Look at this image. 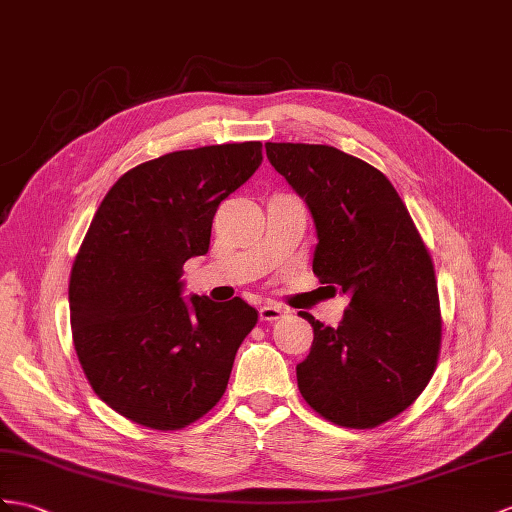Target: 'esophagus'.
I'll return each instance as SVG.
<instances>
[{
	"mask_svg": "<svg viewBox=\"0 0 512 512\" xmlns=\"http://www.w3.org/2000/svg\"><path fill=\"white\" fill-rule=\"evenodd\" d=\"M286 310L280 306V304H273V302H267L258 308V317L263 321H276L280 317H284Z\"/></svg>",
	"mask_w": 512,
	"mask_h": 512,
	"instance_id": "1",
	"label": "esophagus"
}]
</instances>
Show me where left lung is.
I'll return each instance as SVG.
<instances>
[{
	"label": "left lung",
	"instance_id": "left-lung-1",
	"mask_svg": "<svg viewBox=\"0 0 512 512\" xmlns=\"http://www.w3.org/2000/svg\"><path fill=\"white\" fill-rule=\"evenodd\" d=\"M317 230L313 271L350 295L339 328L313 326L297 365L308 406L343 428H376L426 389L441 347L432 258L384 173L330 145L265 143Z\"/></svg>",
	"mask_w": 512,
	"mask_h": 512
}]
</instances>
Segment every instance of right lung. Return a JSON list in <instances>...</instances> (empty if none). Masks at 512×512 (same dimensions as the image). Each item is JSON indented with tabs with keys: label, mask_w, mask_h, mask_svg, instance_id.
<instances>
[{
	"label": "right lung",
	"mask_w": 512,
	"mask_h": 512,
	"mask_svg": "<svg viewBox=\"0 0 512 512\" xmlns=\"http://www.w3.org/2000/svg\"><path fill=\"white\" fill-rule=\"evenodd\" d=\"M260 162V141L171 152L99 204L71 269V330L93 391L126 419L180 430L226 393L258 313L241 297L184 299L182 267L208 252L219 204Z\"/></svg>",
	"instance_id": "obj_1"
}]
</instances>
